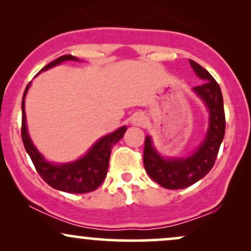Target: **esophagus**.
<instances>
[{"mask_svg": "<svg viewBox=\"0 0 251 251\" xmlns=\"http://www.w3.org/2000/svg\"><path fill=\"white\" fill-rule=\"evenodd\" d=\"M132 123H133V125L135 126H144L146 123V119L145 117L142 116V114H135L133 119H132Z\"/></svg>", "mask_w": 251, "mask_h": 251, "instance_id": "1", "label": "esophagus"}]
</instances>
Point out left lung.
Listing matches in <instances>:
<instances>
[{
    "mask_svg": "<svg viewBox=\"0 0 251 251\" xmlns=\"http://www.w3.org/2000/svg\"><path fill=\"white\" fill-rule=\"evenodd\" d=\"M189 62L195 73L203 80L194 91L204 100L210 112L205 139L194 154L183 159H164L155 152L150 137H146L144 146L143 159L146 172L155 183L170 190L188 188L209 174L226 133V113L220 85L205 68L192 60Z\"/></svg>",
    "mask_w": 251,
    "mask_h": 251,
    "instance_id": "8db88e82",
    "label": "left lung"
}]
</instances>
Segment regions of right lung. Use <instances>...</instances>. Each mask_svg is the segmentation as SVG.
Returning a JSON list of instances; mask_svg holds the SVG:
<instances>
[{"mask_svg": "<svg viewBox=\"0 0 251 251\" xmlns=\"http://www.w3.org/2000/svg\"><path fill=\"white\" fill-rule=\"evenodd\" d=\"M65 60H77L73 55H62L48 63L41 71H46L53 66L59 65ZM40 71V72H41ZM30 83H28L25 89L22 98V124L21 135L25 151L29 154L31 162L35 166L37 174L51 188L60 191L70 192V194H87L99 188L103 179L106 178L108 170L109 155L112 148L119 142L126 132V127L123 126L113 133L101 138L99 142L93 145L88 153L83 155L81 159L74 163L63 164V165H54L46 162L45 158L34 148L25 126V98L27 94Z\"/></svg>", "mask_w": 251, "mask_h": 251, "instance_id": "obj_1", "label": "right lung"}]
</instances>
